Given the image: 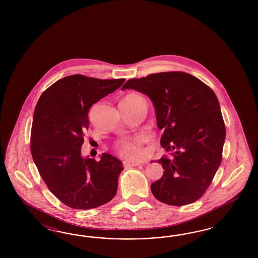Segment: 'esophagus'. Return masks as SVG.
<instances>
[{"label":"esophagus","mask_w":258,"mask_h":258,"mask_svg":"<svg viewBox=\"0 0 258 258\" xmlns=\"http://www.w3.org/2000/svg\"><path fill=\"white\" fill-rule=\"evenodd\" d=\"M125 164L128 165V166H137V165L143 164V163H139V162H125Z\"/></svg>","instance_id":"34e87169"}]
</instances>
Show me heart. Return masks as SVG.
<instances>
[{"mask_svg": "<svg viewBox=\"0 0 258 258\" xmlns=\"http://www.w3.org/2000/svg\"><path fill=\"white\" fill-rule=\"evenodd\" d=\"M140 96H130L125 98L123 102H133L141 99ZM143 138H134V139H122L116 142L114 149L118 154L123 157L125 160H137L140 159L143 153L142 145H143Z\"/></svg>", "mask_w": 258, "mask_h": 258, "instance_id": "heart-1", "label": "heart"}]
</instances>
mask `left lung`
I'll use <instances>...</instances> for the list:
<instances>
[{
    "label": "left lung",
    "instance_id": "8db88e82",
    "mask_svg": "<svg viewBox=\"0 0 258 258\" xmlns=\"http://www.w3.org/2000/svg\"><path fill=\"white\" fill-rule=\"evenodd\" d=\"M133 89L153 102L161 146L168 152L158 160L164 169L151 192L161 203H195L211 184L222 161L226 136L219 102L211 88L184 72H164L132 78Z\"/></svg>",
    "mask_w": 258,
    "mask_h": 258
}]
</instances>
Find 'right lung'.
Returning <instances> with one entry per match:
<instances>
[{
    "label": "right lung",
    "mask_w": 258,
    "mask_h": 258,
    "mask_svg": "<svg viewBox=\"0 0 258 258\" xmlns=\"http://www.w3.org/2000/svg\"><path fill=\"white\" fill-rule=\"evenodd\" d=\"M125 80L73 75L49 87L37 103L30 137L33 160L48 189L73 209L99 207L117 192L122 163L108 153L99 161L84 158L81 147L89 110Z\"/></svg>",
    "instance_id": "add662e5"
}]
</instances>
